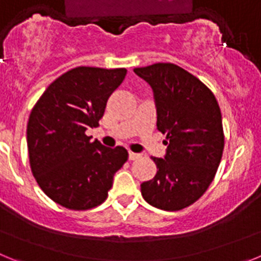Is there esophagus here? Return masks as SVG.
I'll use <instances>...</instances> for the list:
<instances>
[{
    "label": "esophagus",
    "mask_w": 261,
    "mask_h": 261,
    "mask_svg": "<svg viewBox=\"0 0 261 261\" xmlns=\"http://www.w3.org/2000/svg\"><path fill=\"white\" fill-rule=\"evenodd\" d=\"M128 156H129V161H136V159H138L141 155L137 153H133V151H129Z\"/></svg>",
    "instance_id": "34e87169"
}]
</instances>
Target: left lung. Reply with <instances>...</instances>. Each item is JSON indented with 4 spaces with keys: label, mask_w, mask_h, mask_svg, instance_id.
<instances>
[{
    "label": "left lung",
    "mask_w": 261,
    "mask_h": 261,
    "mask_svg": "<svg viewBox=\"0 0 261 261\" xmlns=\"http://www.w3.org/2000/svg\"><path fill=\"white\" fill-rule=\"evenodd\" d=\"M135 73L153 89L156 126L167 145L165 159L151 156L156 174L141 184V195L158 209L181 211L206 192L220 166L225 146L220 106L206 85L171 62Z\"/></svg>",
    "instance_id": "8db88e82"
}]
</instances>
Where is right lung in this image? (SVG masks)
Instances as JSON below:
<instances>
[{
	"instance_id": "add662e5",
	"label": "right lung",
	"mask_w": 261,
	"mask_h": 261,
	"mask_svg": "<svg viewBox=\"0 0 261 261\" xmlns=\"http://www.w3.org/2000/svg\"><path fill=\"white\" fill-rule=\"evenodd\" d=\"M126 69L78 66L55 80L38 99L27 124L30 167L43 192L70 211L95 208L108 197L114 175L128 159L123 146L91 141L107 100Z\"/></svg>"
}]
</instances>
